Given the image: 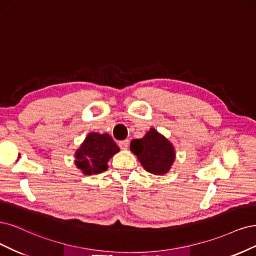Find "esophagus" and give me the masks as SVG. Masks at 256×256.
<instances>
[{"label":"esophagus","mask_w":256,"mask_h":256,"mask_svg":"<svg viewBox=\"0 0 256 256\" xmlns=\"http://www.w3.org/2000/svg\"><path fill=\"white\" fill-rule=\"evenodd\" d=\"M128 144H130V142H128V139H126V140H121V142H118L119 148H120V149H122V150H126L128 148Z\"/></svg>","instance_id":"esophagus-1"}]
</instances>
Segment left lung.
I'll use <instances>...</instances> for the list:
<instances>
[{"label":"left lung","mask_w":256,"mask_h":256,"mask_svg":"<svg viewBox=\"0 0 256 256\" xmlns=\"http://www.w3.org/2000/svg\"><path fill=\"white\" fill-rule=\"evenodd\" d=\"M130 149L144 168L156 176L168 172L176 158L172 144L154 128L148 132L144 138L132 140Z\"/></svg>","instance_id":"obj_1"}]
</instances>
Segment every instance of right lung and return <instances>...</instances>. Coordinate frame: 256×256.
<instances>
[{
    "label": "right lung",
    "mask_w": 256,
    "mask_h": 256,
    "mask_svg": "<svg viewBox=\"0 0 256 256\" xmlns=\"http://www.w3.org/2000/svg\"><path fill=\"white\" fill-rule=\"evenodd\" d=\"M119 148L108 134L90 133L76 153V164L85 174H96L106 171L107 162Z\"/></svg>",
    "instance_id": "obj_1"
}]
</instances>
